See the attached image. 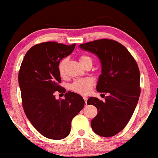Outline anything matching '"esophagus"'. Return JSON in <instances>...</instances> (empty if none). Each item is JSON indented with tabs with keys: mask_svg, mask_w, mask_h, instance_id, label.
Returning a JSON list of instances; mask_svg holds the SVG:
<instances>
[{
	"mask_svg": "<svg viewBox=\"0 0 158 158\" xmlns=\"http://www.w3.org/2000/svg\"><path fill=\"white\" fill-rule=\"evenodd\" d=\"M84 101H85V105H87V100H88V98H87V97L86 96H84Z\"/></svg>",
	"mask_w": 158,
	"mask_h": 158,
	"instance_id": "obj_1",
	"label": "esophagus"
}]
</instances>
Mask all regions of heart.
<instances>
[{"label":"heart","mask_w":158,"mask_h":158,"mask_svg":"<svg viewBox=\"0 0 158 158\" xmlns=\"http://www.w3.org/2000/svg\"><path fill=\"white\" fill-rule=\"evenodd\" d=\"M79 61L83 66H85L88 64H93V58L88 55H81L79 57ZM68 64V59L63 58L58 65V72L61 77L65 75V68ZM94 84L93 79L89 78H80L77 79L69 85V89L81 95H88L91 91L93 85Z\"/></svg>","instance_id":"b5f03b06"}]
</instances>
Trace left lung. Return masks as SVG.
Returning <instances> with one entry per match:
<instances>
[{
	"label": "left lung",
	"instance_id": "obj_1",
	"mask_svg": "<svg viewBox=\"0 0 158 158\" xmlns=\"http://www.w3.org/2000/svg\"><path fill=\"white\" fill-rule=\"evenodd\" d=\"M79 47L100 58L102 74L96 89L108 94L105 102L93 97L88 99V105L98 109L91 127L102 137H112L124 129L137 106L141 93L137 63L123 45L113 40H97Z\"/></svg>",
	"mask_w": 158,
	"mask_h": 158
}]
</instances>
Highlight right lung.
I'll use <instances>...</instances> for the list:
<instances>
[{
	"instance_id": "right-lung-1",
	"label": "right lung",
	"mask_w": 158,
	"mask_h": 158,
	"mask_svg": "<svg viewBox=\"0 0 158 158\" xmlns=\"http://www.w3.org/2000/svg\"><path fill=\"white\" fill-rule=\"evenodd\" d=\"M76 44L55 42L35 44L26 53L19 72L22 106L33 127L44 137L62 139L68 137L73 118L84 108L81 95L68 91L58 100L56 91L63 92L58 65L73 52Z\"/></svg>"
}]
</instances>
